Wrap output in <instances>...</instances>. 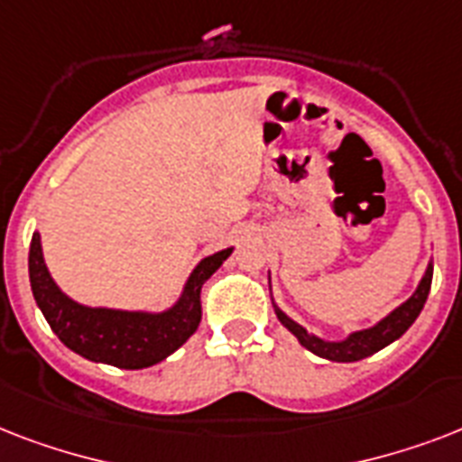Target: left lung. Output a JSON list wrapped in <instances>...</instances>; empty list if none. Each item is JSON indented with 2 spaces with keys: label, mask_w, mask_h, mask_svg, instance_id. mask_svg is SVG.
Returning a JSON list of instances; mask_svg holds the SVG:
<instances>
[{
  "label": "left lung",
  "mask_w": 462,
  "mask_h": 462,
  "mask_svg": "<svg viewBox=\"0 0 462 462\" xmlns=\"http://www.w3.org/2000/svg\"><path fill=\"white\" fill-rule=\"evenodd\" d=\"M431 275H434V263L430 261V263H427V271H424L422 275V281L417 282L415 292H412L405 302L398 304L393 311H388L381 321H376L374 326H369V328L352 330V333H347V336L340 337V340H326V337L314 336V333H309V330L304 328L302 323H297L295 319H290V316L275 304L273 288H271V302H273L278 321L300 340L302 347H307L309 352H314L316 357L330 359V362H359V359L369 357L374 352L383 350L386 345L395 343V340L415 323V319L424 309L427 297H430ZM268 281H271V278H268Z\"/></svg>",
  "instance_id": "8db88e82"
}]
</instances>
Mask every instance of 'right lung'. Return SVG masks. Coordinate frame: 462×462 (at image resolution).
I'll return each instance as SVG.
<instances>
[{
	"label": "right lung",
	"mask_w": 462,
	"mask_h": 462,
	"mask_svg": "<svg viewBox=\"0 0 462 462\" xmlns=\"http://www.w3.org/2000/svg\"><path fill=\"white\" fill-rule=\"evenodd\" d=\"M235 246L220 249L201 259L189 273L184 288L172 307L162 311L146 309H112L88 307L71 300L54 282L52 273L42 256L40 232H32L31 254H28V275L35 304L54 336L76 355L112 365L119 369H146L174 350H180L201 323V288Z\"/></svg>",
	"instance_id": "1"
}]
</instances>
